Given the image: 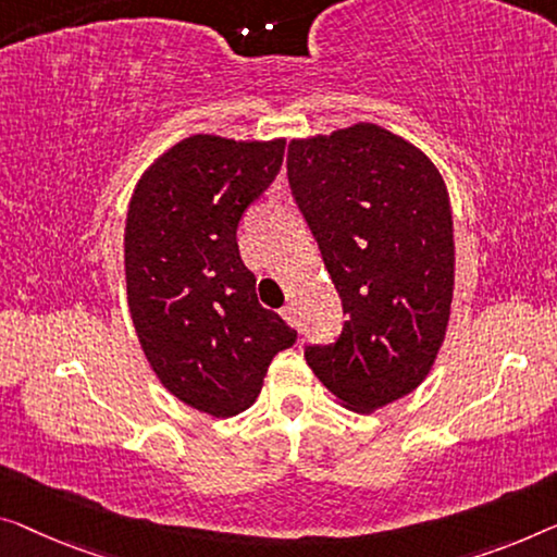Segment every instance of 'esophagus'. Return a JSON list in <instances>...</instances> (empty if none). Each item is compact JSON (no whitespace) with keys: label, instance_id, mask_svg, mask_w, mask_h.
<instances>
[{"label":"esophagus","instance_id":"1","mask_svg":"<svg viewBox=\"0 0 557 557\" xmlns=\"http://www.w3.org/2000/svg\"><path fill=\"white\" fill-rule=\"evenodd\" d=\"M280 314H282V318H285L287 325H293V327H297V322H300V320H297V310H295V305H293V302L282 307Z\"/></svg>","mask_w":557,"mask_h":557}]
</instances>
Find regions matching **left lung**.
<instances>
[{"instance_id":"obj_1","label":"left lung","mask_w":557,"mask_h":557,"mask_svg":"<svg viewBox=\"0 0 557 557\" xmlns=\"http://www.w3.org/2000/svg\"><path fill=\"white\" fill-rule=\"evenodd\" d=\"M287 182L347 314L335 343L305 345V360L347 408H383L425 380L450 320L445 182L377 124L293 139Z\"/></svg>"}]
</instances>
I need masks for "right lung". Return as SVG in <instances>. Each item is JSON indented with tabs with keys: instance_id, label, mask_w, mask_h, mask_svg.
Wrapping results in <instances>:
<instances>
[{
	"instance_id": "1",
	"label": "right lung",
	"mask_w": 557,
	"mask_h": 557,
	"mask_svg": "<svg viewBox=\"0 0 557 557\" xmlns=\"http://www.w3.org/2000/svg\"><path fill=\"white\" fill-rule=\"evenodd\" d=\"M282 157L285 139L187 137L143 174L129 202L124 275L139 345L174 397L214 418L250 408L272 358L297 339L257 302L237 247L239 222Z\"/></svg>"
}]
</instances>
